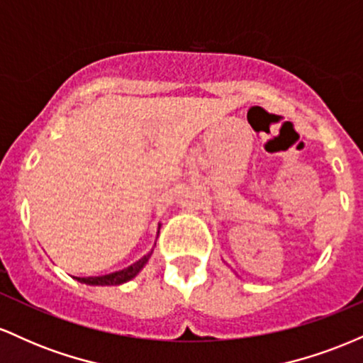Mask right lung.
Segmentation results:
<instances>
[{
    "label": "right lung",
    "instance_id": "obj_1",
    "mask_svg": "<svg viewBox=\"0 0 363 363\" xmlns=\"http://www.w3.org/2000/svg\"><path fill=\"white\" fill-rule=\"evenodd\" d=\"M150 256H152V252H148L147 256L141 257V259L136 261L135 264L128 266V268L121 269V272L102 274V277H86V278H78L77 277V280L82 281V283H86V285H121V283H126V281L131 280V278H135L136 274L141 272V268L147 264Z\"/></svg>",
    "mask_w": 363,
    "mask_h": 363
}]
</instances>
